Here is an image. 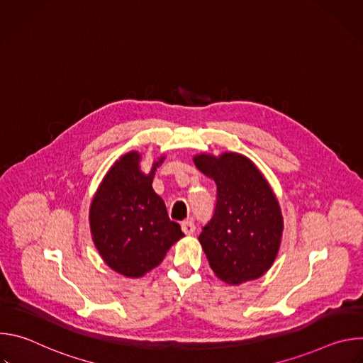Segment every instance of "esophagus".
Segmentation results:
<instances>
[{"instance_id":"34e87169","label":"esophagus","mask_w":363,"mask_h":363,"mask_svg":"<svg viewBox=\"0 0 363 363\" xmlns=\"http://www.w3.org/2000/svg\"><path fill=\"white\" fill-rule=\"evenodd\" d=\"M181 228H182V231H184L186 235H191V234H194V231H195V224H194V221L186 220V221H182V223H181Z\"/></svg>"}]
</instances>
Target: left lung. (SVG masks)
Instances as JSON below:
<instances>
[{
  "mask_svg": "<svg viewBox=\"0 0 363 363\" xmlns=\"http://www.w3.org/2000/svg\"><path fill=\"white\" fill-rule=\"evenodd\" d=\"M192 161L217 185L216 213L198 237L210 267L230 286L262 277L276 260L284 228L273 188L241 153H199Z\"/></svg>",
  "mask_w": 363,
  "mask_h": 363,
  "instance_id": "obj_1",
  "label": "left lung"
}]
</instances>
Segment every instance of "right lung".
<instances>
[{"mask_svg": "<svg viewBox=\"0 0 363 363\" xmlns=\"http://www.w3.org/2000/svg\"><path fill=\"white\" fill-rule=\"evenodd\" d=\"M140 160L136 150L122 155L100 182L89 210L91 240L101 260L129 279L158 267L184 237L179 224L169 220L164 199L152 188L165 155L153 161L149 174L142 172Z\"/></svg>", "mask_w": 363, "mask_h": 363, "instance_id": "obj_1", "label": "right lung"}]
</instances>
